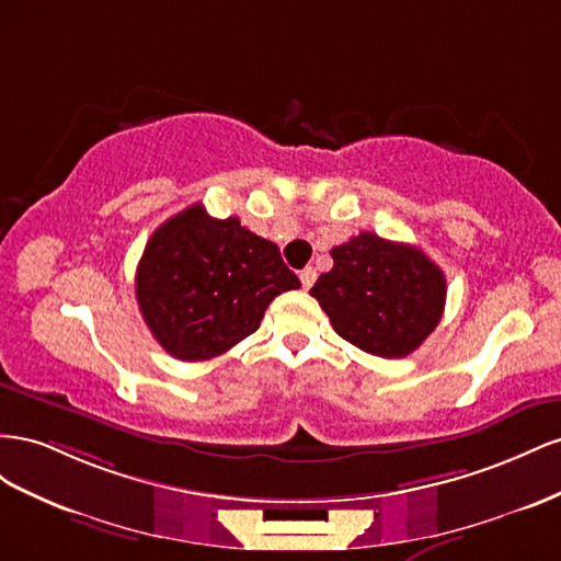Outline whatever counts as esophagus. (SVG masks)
<instances>
[{
    "label": "esophagus",
    "mask_w": 561,
    "mask_h": 561,
    "mask_svg": "<svg viewBox=\"0 0 561 561\" xmlns=\"http://www.w3.org/2000/svg\"><path fill=\"white\" fill-rule=\"evenodd\" d=\"M300 284H302V289H310V286L314 284V279H317V270L314 267H306V270H300Z\"/></svg>",
    "instance_id": "1"
}]
</instances>
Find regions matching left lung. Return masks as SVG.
<instances>
[{
  "label": "left lung",
  "mask_w": 561,
  "mask_h": 561,
  "mask_svg": "<svg viewBox=\"0 0 561 561\" xmlns=\"http://www.w3.org/2000/svg\"><path fill=\"white\" fill-rule=\"evenodd\" d=\"M331 259L333 267L314 282L310 296L347 343L399 359L439 324L446 279L419 247L359 232L333 247Z\"/></svg>",
  "instance_id": "obj_1"
}]
</instances>
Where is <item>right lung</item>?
<instances>
[{
	"label": "right lung",
	"mask_w": 561,
	"mask_h": 561,
	"mask_svg": "<svg viewBox=\"0 0 561 561\" xmlns=\"http://www.w3.org/2000/svg\"><path fill=\"white\" fill-rule=\"evenodd\" d=\"M298 286L277 244L239 218H211L202 204L162 222L136 270L140 314L181 362L228 352L261 327L272 300Z\"/></svg>",
	"instance_id": "obj_1"
}]
</instances>
